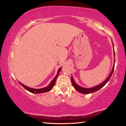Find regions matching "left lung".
Returning a JSON list of instances; mask_svg holds the SVG:
<instances>
[{
  "label": "left lung",
  "instance_id": "obj_1",
  "mask_svg": "<svg viewBox=\"0 0 126 126\" xmlns=\"http://www.w3.org/2000/svg\"><path fill=\"white\" fill-rule=\"evenodd\" d=\"M113 48H114L113 44ZM114 55L115 54H114ZM114 62H115V61H114V59L113 67V68H112V71L110 72V74L109 75V76H108V77L104 81H103V82L102 83H101V84L97 85V86H94L93 87H91V88H83V87H80L79 86H78V85L75 82H74V80L73 78V77H72V76L71 80H72V85H73L74 88H75L77 91H78L79 92H80L81 93H83V94H89V93H93V92H96L97 91H98L99 89L102 88L103 86H105L106 84L110 79V77H111V76H112V74H113V70H114Z\"/></svg>",
  "mask_w": 126,
  "mask_h": 126
}]
</instances>
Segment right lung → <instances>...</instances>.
Here are the masks:
<instances>
[{"label":"right lung","mask_w":126,"mask_h":126,"mask_svg":"<svg viewBox=\"0 0 126 126\" xmlns=\"http://www.w3.org/2000/svg\"><path fill=\"white\" fill-rule=\"evenodd\" d=\"M61 69H62V67L59 68L58 70V72H57V74L56 76H55V77L53 78V79L52 80V82H50V83L49 84L48 86L44 87V88H40V89H34V88H30V87L25 86V85H24L22 83H21L19 82V83L22 85V86L24 87L25 89H27V91H28L29 92H31L32 93L38 94V93H44V92H47L50 91L51 89L53 88V87H54L55 83V81H56L57 78V77H58V76L59 74V72H60Z\"/></svg>","instance_id":"add662e5"}]
</instances>
